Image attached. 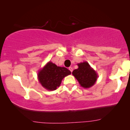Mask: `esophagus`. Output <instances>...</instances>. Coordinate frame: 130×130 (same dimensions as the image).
<instances>
[{"mask_svg":"<svg viewBox=\"0 0 130 130\" xmlns=\"http://www.w3.org/2000/svg\"><path fill=\"white\" fill-rule=\"evenodd\" d=\"M68 69H69V70L70 71H71V72H72V71H73V68L71 67H70L69 68H68Z\"/></svg>","mask_w":130,"mask_h":130,"instance_id":"obj_1","label":"esophagus"}]
</instances>
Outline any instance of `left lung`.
Here are the masks:
<instances>
[{
	"label": "left lung",
	"mask_w": 130,
	"mask_h": 130,
	"mask_svg": "<svg viewBox=\"0 0 130 130\" xmlns=\"http://www.w3.org/2000/svg\"><path fill=\"white\" fill-rule=\"evenodd\" d=\"M78 68L73 70V75L77 80L81 87L90 88L96 83L98 78V74L90 67L87 62L77 63Z\"/></svg>",
	"instance_id": "8db88e82"
}]
</instances>
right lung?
<instances>
[{
  "label": "right lung",
  "mask_w": 130,
  "mask_h": 130,
  "mask_svg": "<svg viewBox=\"0 0 130 130\" xmlns=\"http://www.w3.org/2000/svg\"><path fill=\"white\" fill-rule=\"evenodd\" d=\"M71 74V71L65 67H57L50 62L38 71V79L44 89L47 90H55L61 84L62 80L67 76Z\"/></svg>",
  "instance_id": "1"
}]
</instances>
